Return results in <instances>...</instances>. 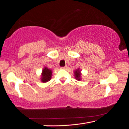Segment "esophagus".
Segmentation results:
<instances>
[{"label":"esophagus","instance_id":"obj_1","mask_svg":"<svg viewBox=\"0 0 129 129\" xmlns=\"http://www.w3.org/2000/svg\"><path fill=\"white\" fill-rule=\"evenodd\" d=\"M62 68H63V69L67 68V66H65V67H62Z\"/></svg>","mask_w":129,"mask_h":129}]
</instances>
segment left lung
Returning a JSON list of instances; mask_svg holds the SVG:
<instances>
[{
  "label": "left lung",
  "mask_w": 129,
  "mask_h": 129,
  "mask_svg": "<svg viewBox=\"0 0 129 129\" xmlns=\"http://www.w3.org/2000/svg\"><path fill=\"white\" fill-rule=\"evenodd\" d=\"M75 78L77 80H80V77H81V74H80V71L79 70H77L75 72Z\"/></svg>",
  "instance_id": "left-lung-1"
}]
</instances>
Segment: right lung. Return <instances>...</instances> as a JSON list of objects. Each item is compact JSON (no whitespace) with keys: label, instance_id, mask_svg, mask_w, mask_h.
Returning <instances> with one entry per match:
<instances>
[{"label":"right lung","instance_id":"right-lung-1","mask_svg":"<svg viewBox=\"0 0 129 129\" xmlns=\"http://www.w3.org/2000/svg\"><path fill=\"white\" fill-rule=\"evenodd\" d=\"M52 76V71L51 69H48L45 67L43 70L42 77H41V81L43 82H48L51 80Z\"/></svg>","mask_w":129,"mask_h":129}]
</instances>
